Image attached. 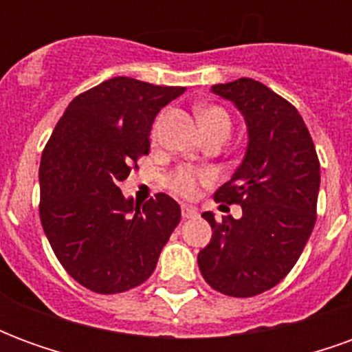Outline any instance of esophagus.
<instances>
[{"mask_svg":"<svg viewBox=\"0 0 352 352\" xmlns=\"http://www.w3.org/2000/svg\"><path fill=\"white\" fill-rule=\"evenodd\" d=\"M181 213H183V219H196L198 217V211L190 206L181 207Z\"/></svg>","mask_w":352,"mask_h":352,"instance_id":"1","label":"esophagus"}]
</instances>
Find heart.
Instances as JSON below:
<instances>
[{"label": "heart", "instance_id": "1", "mask_svg": "<svg viewBox=\"0 0 352 352\" xmlns=\"http://www.w3.org/2000/svg\"><path fill=\"white\" fill-rule=\"evenodd\" d=\"M196 116H198L199 124L204 131H209L217 128V126H224V128H232V120L230 115L226 113V109H222L221 105H201L196 109ZM153 135H156V126H154ZM213 175L206 171V169H196L190 166H181L177 168L168 179V186L171 192H175L179 196L184 198H192L198 192L199 184L211 183Z\"/></svg>", "mask_w": 352, "mask_h": 352}]
</instances>
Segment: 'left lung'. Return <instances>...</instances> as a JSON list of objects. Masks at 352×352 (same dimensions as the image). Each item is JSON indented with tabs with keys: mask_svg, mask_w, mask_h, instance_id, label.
Here are the masks:
<instances>
[{
	"mask_svg": "<svg viewBox=\"0 0 352 352\" xmlns=\"http://www.w3.org/2000/svg\"><path fill=\"white\" fill-rule=\"evenodd\" d=\"M213 92L234 101L249 128L241 166L214 192L243 217L219 222L204 213L213 237L198 265L217 292L251 298L279 285L300 258L317 222L320 164L302 115L272 88L243 77Z\"/></svg>",
	"mask_w": 352,
	"mask_h": 352,
	"instance_id": "1",
	"label": "left lung"
}]
</instances>
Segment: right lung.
I'll return each instance as SVG.
<instances>
[{"mask_svg":"<svg viewBox=\"0 0 352 352\" xmlns=\"http://www.w3.org/2000/svg\"><path fill=\"white\" fill-rule=\"evenodd\" d=\"M183 87L113 77L67 105L39 166V217L64 270L98 294L143 285L181 222V207L158 192L143 206L120 181L148 154L154 116Z\"/></svg>","mask_w":352,"mask_h":352,"instance_id":"right-lung-1","label":"right lung"}]
</instances>
